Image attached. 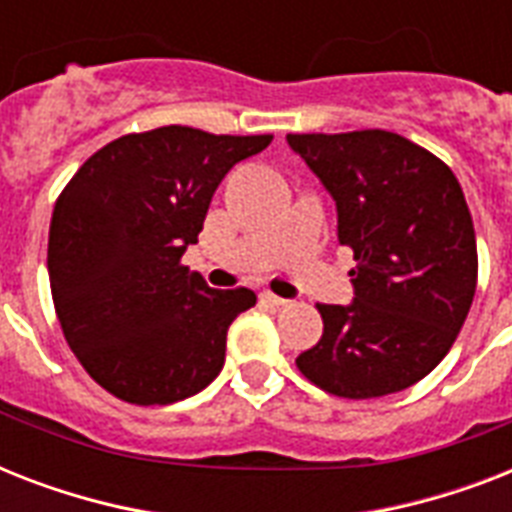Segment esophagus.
<instances>
[{
	"mask_svg": "<svg viewBox=\"0 0 512 512\" xmlns=\"http://www.w3.org/2000/svg\"><path fill=\"white\" fill-rule=\"evenodd\" d=\"M260 303L271 305V308H281V305H287L289 300H284V297H279V295H273V292H263V295H260Z\"/></svg>",
	"mask_w": 512,
	"mask_h": 512,
	"instance_id": "obj_1",
	"label": "esophagus"
}]
</instances>
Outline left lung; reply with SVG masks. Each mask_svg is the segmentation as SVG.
Returning <instances> with one entry per match:
<instances>
[{
	"instance_id": "8db88e82",
	"label": "left lung",
	"mask_w": 512,
	"mask_h": 512,
	"mask_svg": "<svg viewBox=\"0 0 512 512\" xmlns=\"http://www.w3.org/2000/svg\"><path fill=\"white\" fill-rule=\"evenodd\" d=\"M337 204L353 249L350 305H316L324 335L297 369L340 398H380L420 382L449 353L478 281L473 217L454 172L396 132L287 135Z\"/></svg>"
}]
</instances>
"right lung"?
Masks as SVG:
<instances>
[{"mask_svg": "<svg viewBox=\"0 0 512 512\" xmlns=\"http://www.w3.org/2000/svg\"><path fill=\"white\" fill-rule=\"evenodd\" d=\"M273 135L159 127L111 140L55 201L47 271L63 337L100 388L164 406L199 393L225 364L252 289H212L183 265L212 193Z\"/></svg>", "mask_w": 512, "mask_h": 512, "instance_id": "1", "label": "right lung"}]
</instances>
